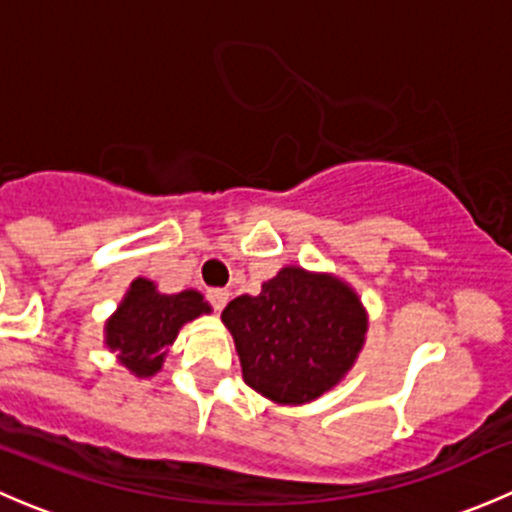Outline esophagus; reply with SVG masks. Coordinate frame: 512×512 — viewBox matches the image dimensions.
I'll return each instance as SVG.
<instances>
[{
	"mask_svg": "<svg viewBox=\"0 0 512 512\" xmlns=\"http://www.w3.org/2000/svg\"><path fill=\"white\" fill-rule=\"evenodd\" d=\"M227 299H230V292H227V289H208V302L213 304L215 312H223Z\"/></svg>",
	"mask_w": 512,
	"mask_h": 512,
	"instance_id": "esophagus-1",
	"label": "esophagus"
}]
</instances>
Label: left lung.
Masks as SVG:
<instances>
[{"label":"left lung","instance_id":"1","mask_svg":"<svg viewBox=\"0 0 512 512\" xmlns=\"http://www.w3.org/2000/svg\"><path fill=\"white\" fill-rule=\"evenodd\" d=\"M242 379L275 404H307L337 386L364 347L369 327L347 282L287 265L223 309Z\"/></svg>","mask_w":512,"mask_h":512}]
</instances>
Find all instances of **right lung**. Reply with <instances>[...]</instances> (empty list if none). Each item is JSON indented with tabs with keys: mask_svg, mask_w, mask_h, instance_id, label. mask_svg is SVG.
<instances>
[{
	"mask_svg": "<svg viewBox=\"0 0 512 512\" xmlns=\"http://www.w3.org/2000/svg\"><path fill=\"white\" fill-rule=\"evenodd\" d=\"M208 312L210 304L195 289L160 294L151 280L138 277L106 322V347L118 352L131 374L148 379L160 371L165 349L175 342L180 327Z\"/></svg>",
	"mask_w": 512,
	"mask_h": 512,
	"instance_id": "obj_1",
	"label": "right lung"
}]
</instances>
